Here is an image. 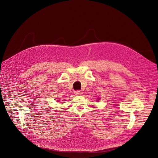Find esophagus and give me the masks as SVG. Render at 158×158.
Here are the masks:
<instances>
[{"label":"esophagus","instance_id":"obj_1","mask_svg":"<svg viewBox=\"0 0 158 158\" xmlns=\"http://www.w3.org/2000/svg\"><path fill=\"white\" fill-rule=\"evenodd\" d=\"M82 94V92L81 91H75V94L76 95H81Z\"/></svg>","mask_w":158,"mask_h":158}]
</instances>
